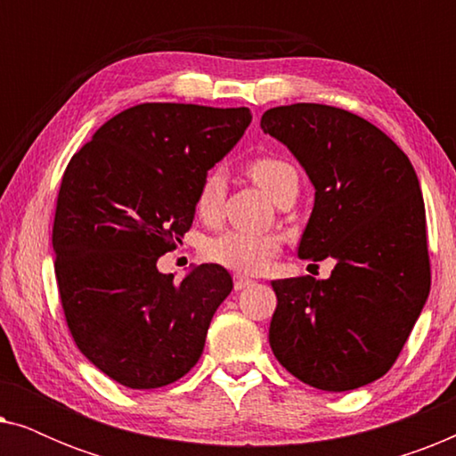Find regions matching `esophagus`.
Instances as JSON below:
<instances>
[{
  "label": "esophagus",
  "instance_id": "34e87169",
  "mask_svg": "<svg viewBox=\"0 0 456 456\" xmlns=\"http://www.w3.org/2000/svg\"><path fill=\"white\" fill-rule=\"evenodd\" d=\"M248 286H253V280L245 276H234V290H245Z\"/></svg>",
  "mask_w": 456,
  "mask_h": 456
}]
</instances>
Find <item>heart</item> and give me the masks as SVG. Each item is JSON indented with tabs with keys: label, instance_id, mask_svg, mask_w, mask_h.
Returning <instances> with one entry per match:
<instances>
[{
	"label": "heart",
	"instance_id": "heart-1",
	"mask_svg": "<svg viewBox=\"0 0 456 456\" xmlns=\"http://www.w3.org/2000/svg\"><path fill=\"white\" fill-rule=\"evenodd\" d=\"M255 183L272 199L278 195L290 176H297L295 167L278 158H257L248 167ZM224 197L222 172H209L197 195V214L203 220H214L220 211ZM278 251V240L267 234H247L239 230H226L205 240L203 257L211 264L226 267L236 273H257L264 270Z\"/></svg>",
	"mask_w": 456,
	"mask_h": 456
}]
</instances>
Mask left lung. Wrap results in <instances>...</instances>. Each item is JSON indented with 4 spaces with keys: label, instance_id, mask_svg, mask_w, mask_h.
<instances>
[{
    "label": "left lung",
    "instance_id": "left-lung-1",
    "mask_svg": "<svg viewBox=\"0 0 456 456\" xmlns=\"http://www.w3.org/2000/svg\"><path fill=\"white\" fill-rule=\"evenodd\" d=\"M261 130L289 147L315 189L298 257L336 261L328 280H273L272 351L314 388L376 382L429 295L426 208L413 166L378 126L332 105L272 108Z\"/></svg>",
    "mask_w": 456,
    "mask_h": 456
}]
</instances>
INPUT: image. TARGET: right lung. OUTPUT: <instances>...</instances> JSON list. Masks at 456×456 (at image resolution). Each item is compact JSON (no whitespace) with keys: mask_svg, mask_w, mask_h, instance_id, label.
Here are the masks:
<instances>
[{"mask_svg":"<svg viewBox=\"0 0 456 456\" xmlns=\"http://www.w3.org/2000/svg\"><path fill=\"white\" fill-rule=\"evenodd\" d=\"M251 118L248 108L141 103L105 122L66 167L52 236L61 307L80 353L126 388L189 373L232 290L222 265L174 282L158 259L183 242L208 170Z\"/></svg>","mask_w":456,"mask_h":456,"instance_id":"add662e5","label":"right lung"}]
</instances>
